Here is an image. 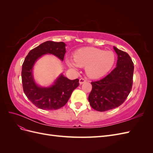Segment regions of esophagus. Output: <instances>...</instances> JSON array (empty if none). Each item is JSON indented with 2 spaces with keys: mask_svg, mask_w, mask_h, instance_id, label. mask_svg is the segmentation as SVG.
I'll return each mask as SVG.
<instances>
[{
  "mask_svg": "<svg viewBox=\"0 0 153 153\" xmlns=\"http://www.w3.org/2000/svg\"><path fill=\"white\" fill-rule=\"evenodd\" d=\"M86 82V79H85V78H80V80H79V83H80V84L81 85V84H84V82Z\"/></svg>",
  "mask_w": 153,
  "mask_h": 153,
  "instance_id": "1",
  "label": "esophagus"
}]
</instances>
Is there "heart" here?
<instances>
[{
	"instance_id": "obj_1",
	"label": "heart",
	"mask_w": 153,
	"mask_h": 153,
	"mask_svg": "<svg viewBox=\"0 0 153 153\" xmlns=\"http://www.w3.org/2000/svg\"><path fill=\"white\" fill-rule=\"evenodd\" d=\"M115 61V54L111 50L86 47L77 50L74 54V61L67 60L68 65L72 68L86 67L87 75L92 78H100L106 75Z\"/></svg>"
}]
</instances>
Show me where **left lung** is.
<instances>
[{"instance_id": "1", "label": "left lung", "mask_w": 153, "mask_h": 153, "mask_svg": "<svg viewBox=\"0 0 153 153\" xmlns=\"http://www.w3.org/2000/svg\"><path fill=\"white\" fill-rule=\"evenodd\" d=\"M117 54V66L100 80L92 82L89 95L91 107L99 112L117 108L126 100L133 85V62L125 52L114 47Z\"/></svg>"}]
</instances>
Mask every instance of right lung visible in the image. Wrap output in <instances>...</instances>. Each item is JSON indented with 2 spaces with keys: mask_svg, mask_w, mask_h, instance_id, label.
Returning <instances> with one entry per match:
<instances>
[{
  "mask_svg": "<svg viewBox=\"0 0 153 153\" xmlns=\"http://www.w3.org/2000/svg\"><path fill=\"white\" fill-rule=\"evenodd\" d=\"M66 44L63 42L47 41L31 50L22 64V80L23 89L31 102L42 110H57L64 106L70 98L72 92L79 85V80H69L61 74L49 87L37 85L32 75L37 60L42 55L50 53L63 61L66 53Z\"/></svg>",
  "mask_w": 153,
  "mask_h": 153,
  "instance_id": "add662e5",
  "label": "right lung"
}]
</instances>
